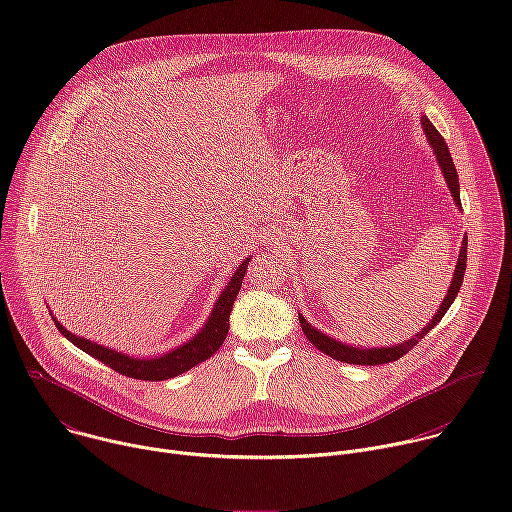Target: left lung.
Returning <instances> with one entry per match:
<instances>
[{"mask_svg": "<svg viewBox=\"0 0 512 512\" xmlns=\"http://www.w3.org/2000/svg\"><path fill=\"white\" fill-rule=\"evenodd\" d=\"M421 125H423V131H425V137L431 145V150L435 152V160L437 164H440L442 168V174L448 182V188L454 196V202L458 208H462V202H460V180H458V172H456V166H454V160L450 156V150H448V143L444 141V137L440 135V131H437L431 121L427 117H421ZM466 259H468V237H464L462 241V249H460V257H458V263H456V271H454V277L450 281V289H448V296L444 298L440 310L435 312V316L431 318V322L421 330L417 332L413 338L401 342V344H395V346H383V348H358V346H348L344 342H338L326 334H322L320 330H316L312 324L306 322V318L300 314V324H302V330L306 334V338L318 348L322 350L324 354L340 360V362H348V364H387V362H393V360H399L403 354H407L415 344L421 342V338L433 328L440 324V320L444 318V314L450 310V306L454 304L458 291L462 287V281H464V273H466Z\"/></svg>", "mask_w": 512, "mask_h": 512, "instance_id": "1", "label": "left lung"}]
</instances>
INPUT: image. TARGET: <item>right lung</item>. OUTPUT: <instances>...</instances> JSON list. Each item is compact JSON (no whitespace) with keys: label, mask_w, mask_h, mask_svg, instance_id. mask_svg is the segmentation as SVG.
<instances>
[{"label":"right lung","mask_w":512,"mask_h":512,"mask_svg":"<svg viewBox=\"0 0 512 512\" xmlns=\"http://www.w3.org/2000/svg\"><path fill=\"white\" fill-rule=\"evenodd\" d=\"M249 261L251 259H245L239 265V269L231 277L229 285L223 289V294L218 296V302L214 304L204 328L196 336H192V340H188L182 346H178L162 356H156V358H133L125 352L105 348L103 344L91 342L87 338H81L77 334L68 332L54 316H52V320L64 338H68L72 344L79 346L83 352H87V354L95 356L97 360H101L103 364H107V367H111L119 375L139 379V381H166V379H172V377H178V375L190 371L192 367H196V364L204 362L218 348H221V344L225 342V338L229 334V316H231L235 298L241 289V283L245 279Z\"/></svg>","instance_id":"right-lung-1"}]
</instances>
